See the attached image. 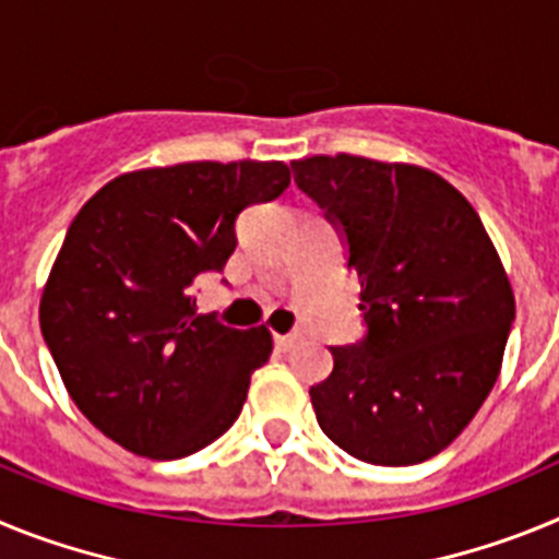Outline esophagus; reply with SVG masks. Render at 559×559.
<instances>
[{
    "instance_id": "1",
    "label": "esophagus",
    "mask_w": 559,
    "mask_h": 559,
    "mask_svg": "<svg viewBox=\"0 0 559 559\" xmlns=\"http://www.w3.org/2000/svg\"><path fill=\"white\" fill-rule=\"evenodd\" d=\"M274 344L276 349H283V353H288V349H294L296 344H299V335H274Z\"/></svg>"
}]
</instances>
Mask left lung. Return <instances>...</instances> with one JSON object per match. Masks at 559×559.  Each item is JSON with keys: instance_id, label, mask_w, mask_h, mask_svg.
Masks as SVG:
<instances>
[{"instance_id": "left-lung-1", "label": "left lung", "mask_w": 559, "mask_h": 559, "mask_svg": "<svg viewBox=\"0 0 559 559\" xmlns=\"http://www.w3.org/2000/svg\"><path fill=\"white\" fill-rule=\"evenodd\" d=\"M349 246L367 338L333 347L316 419L369 464H417L467 428L501 372L515 294L478 212L439 173L353 153L290 162Z\"/></svg>"}]
</instances>
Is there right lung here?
Here are the masks:
<instances>
[{
  "mask_svg": "<svg viewBox=\"0 0 559 559\" xmlns=\"http://www.w3.org/2000/svg\"><path fill=\"white\" fill-rule=\"evenodd\" d=\"M288 185L285 162L145 167L69 224L38 319L69 397L117 445L181 459L231 428L274 341L195 313L192 280L224 269L237 215Z\"/></svg>",
  "mask_w": 559,
  "mask_h": 559,
  "instance_id": "1",
  "label": "right lung"
}]
</instances>
